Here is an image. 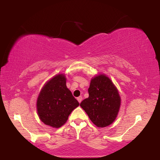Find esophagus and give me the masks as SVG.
Returning a JSON list of instances; mask_svg holds the SVG:
<instances>
[{"mask_svg": "<svg viewBox=\"0 0 160 160\" xmlns=\"http://www.w3.org/2000/svg\"><path fill=\"white\" fill-rule=\"evenodd\" d=\"M77 100H78V102L80 103V102H82V96H80V97L77 98Z\"/></svg>", "mask_w": 160, "mask_h": 160, "instance_id": "1", "label": "esophagus"}]
</instances>
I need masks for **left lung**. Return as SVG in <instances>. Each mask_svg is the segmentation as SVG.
<instances>
[{
	"mask_svg": "<svg viewBox=\"0 0 160 160\" xmlns=\"http://www.w3.org/2000/svg\"><path fill=\"white\" fill-rule=\"evenodd\" d=\"M89 98L80 106L98 128H105L115 121L119 113L121 98L115 85L105 74L91 79L88 89Z\"/></svg>",
	"mask_w": 160,
	"mask_h": 160,
	"instance_id": "8db88e82",
	"label": "left lung"
}]
</instances>
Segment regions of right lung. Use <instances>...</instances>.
Masks as SVG:
<instances>
[{
  "instance_id": "add662e5",
  "label": "right lung",
  "mask_w": 160,
  "mask_h": 160,
  "mask_svg": "<svg viewBox=\"0 0 160 160\" xmlns=\"http://www.w3.org/2000/svg\"><path fill=\"white\" fill-rule=\"evenodd\" d=\"M79 106L66 86L65 74L54 76L43 85L37 99L39 119L54 128L62 127L69 115Z\"/></svg>"
}]
</instances>
